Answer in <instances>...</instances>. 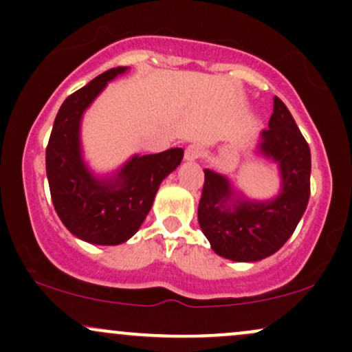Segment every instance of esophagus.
Instances as JSON below:
<instances>
[{"label": "esophagus", "instance_id": "obj_1", "mask_svg": "<svg viewBox=\"0 0 352 352\" xmlns=\"http://www.w3.org/2000/svg\"><path fill=\"white\" fill-rule=\"evenodd\" d=\"M204 155V148L199 144H192L185 148V159L187 160H197Z\"/></svg>", "mask_w": 352, "mask_h": 352}]
</instances>
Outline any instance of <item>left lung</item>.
<instances>
[{"mask_svg": "<svg viewBox=\"0 0 352 352\" xmlns=\"http://www.w3.org/2000/svg\"><path fill=\"white\" fill-rule=\"evenodd\" d=\"M260 152L280 165L281 190L273 200L236 199L227 177L204 170L200 228L213 252L233 261H258L276 253L308 207L309 145L280 98H274L268 129L261 132Z\"/></svg>", "mask_w": 352, "mask_h": 352, "instance_id": "left-lung-1", "label": "left lung"}]
</instances>
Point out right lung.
Returning <instances> with one entry per match:
<instances>
[{"label":"right lung","instance_id":"obj_1","mask_svg":"<svg viewBox=\"0 0 352 352\" xmlns=\"http://www.w3.org/2000/svg\"><path fill=\"white\" fill-rule=\"evenodd\" d=\"M125 71L127 67H112L64 100L46 147L56 213L72 235L94 245H120L134 235L151 212L159 185L184 159V151L177 147L134 155L111 179L89 172L80 153V119L109 80Z\"/></svg>","mask_w":352,"mask_h":352}]
</instances>
